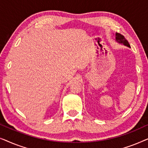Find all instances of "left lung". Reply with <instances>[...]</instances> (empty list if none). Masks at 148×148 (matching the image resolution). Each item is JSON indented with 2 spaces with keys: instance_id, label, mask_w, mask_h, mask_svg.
Masks as SVG:
<instances>
[{
  "instance_id": "left-lung-1",
  "label": "left lung",
  "mask_w": 148,
  "mask_h": 148,
  "mask_svg": "<svg viewBox=\"0 0 148 148\" xmlns=\"http://www.w3.org/2000/svg\"><path fill=\"white\" fill-rule=\"evenodd\" d=\"M115 39H116V41L118 42L119 43L123 44V45L128 46V47L131 48V46H130V45H129L128 41H127V40L125 39V38L124 37V36H123V35H121V34L116 33V34H115Z\"/></svg>"
}]
</instances>
